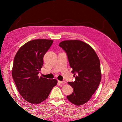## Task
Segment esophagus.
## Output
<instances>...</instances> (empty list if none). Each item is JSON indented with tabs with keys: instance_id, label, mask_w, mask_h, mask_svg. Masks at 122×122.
I'll return each mask as SVG.
<instances>
[{
	"instance_id": "esophagus-1",
	"label": "esophagus",
	"mask_w": 122,
	"mask_h": 122,
	"mask_svg": "<svg viewBox=\"0 0 122 122\" xmlns=\"http://www.w3.org/2000/svg\"><path fill=\"white\" fill-rule=\"evenodd\" d=\"M58 82H59V83H62V84H65V83H66V81H58Z\"/></svg>"
}]
</instances>
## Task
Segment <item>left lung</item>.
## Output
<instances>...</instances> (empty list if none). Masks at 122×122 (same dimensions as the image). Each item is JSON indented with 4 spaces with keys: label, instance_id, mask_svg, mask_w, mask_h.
<instances>
[{
    "label": "left lung",
    "instance_id": "8db88e82",
    "mask_svg": "<svg viewBox=\"0 0 122 122\" xmlns=\"http://www.w3.org/2000/svg\"><path fill=\"white\" fill-rule=\"evenodd\" d=\"M59 46L67 54L75 80L69 82L73 92L67 96L68 100L76 105H83L91 98L101 79L100 62L94 50L79 40H67Z\"/></svg>",
    "mask_w": 122,
    "mask_h": 122
}]
</instances>
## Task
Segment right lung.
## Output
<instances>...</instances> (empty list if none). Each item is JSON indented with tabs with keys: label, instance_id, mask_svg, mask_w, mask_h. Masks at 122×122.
I'll return each instance as SVG.
<instances>
[{
	"label": "right lung",
	"instance_id": "add662e5",
	"mask_svg": "<svg viewBox=\"0 0 122 122\" xmlns=\"http://www.w3.org/2000/svg\"><path fill=\"white\" fill-rule=\"evenodd\" d=\"M53 41L36 39L29 41L18 51L14 58L12 76L21 96L31 104L46 100L56 79H48L38 74L43 65V57Z\"/></svg>",
	"mask_w": 122,
	"mask_h": 122
}]
</instances>
